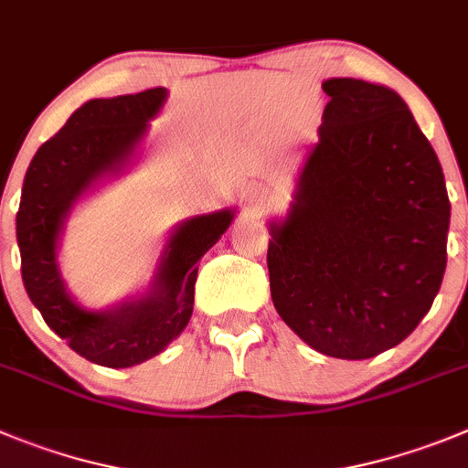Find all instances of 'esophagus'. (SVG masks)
<instances>
[{
  "label": "esophagus",
  "instance_id": "34e87169",
  "mask_svg": "<svg viewBox=\"0 0 468 468\" xmlns=\"http://www.w3.org/2000/svg\"><path fill=\"white\" fill-rule=\"evenodd\" d=\"M267 195L269 192L264 190V187H252L250 195H248V201H250V204H264V201H267Z\"/></svg>",
  "mask_w": 468,
  "mask_h": 468
}]
</instances>
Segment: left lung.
<instances>
[{
	"label": "left lung",
	"instance_id": "obj_1",
	"mask_svg": "<svg viewBox=\"0 0 468 468\" xmlns=\"http://www.w3.org/2000/svg\"><path fill=\"white\" fill-rule=\"evenodd\" d=\"M318 144L290 211L269 222L278 315L313 350L368 359L430 313L448 262L443 169L394 90L359 79L323 83Z\"/></svg>",
	"mask_w": 468,
	"mask_h": 468
}]
</instances>
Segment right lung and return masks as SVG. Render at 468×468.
I'll return each instance as SVG.
<instances>
[{
  "label": "right lung",
  "mask_w": 468,
  "mask_h": 468,
  "mask_svg": "<svg viewBox=\"0 0 468 468\" xmlns=\"http://www.w3.org/2000/svg\"><path fill=\"white\" fill-rule=\"evenodd\" d=\"M166 88L90 100L37 150L25 174L16 216L25 290L46 324L80 357L127 368L155 357L187 327L195 306L197 262L231 225L237 208L195 216L174 227L144 294L90 311L67 290L58 250L64 222L88 192L120 176L139 155Z\"/></svg>",
  "instance_id": "1"
}]
</instances>
